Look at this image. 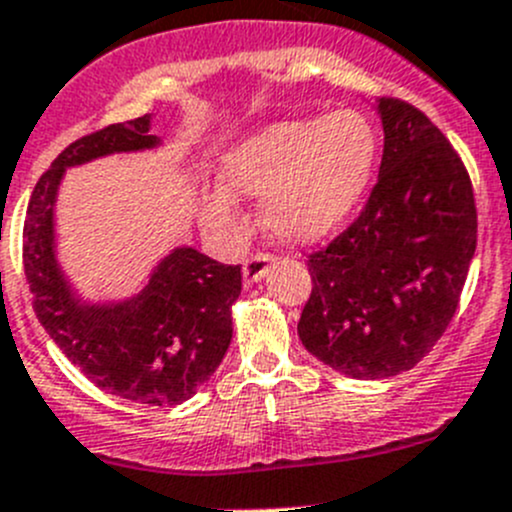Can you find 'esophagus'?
Segmentation results:
<instances>
[{"mask_svg":"<svg viewBox=\"0 0 512 512\" xmlns=\"http://www.w3.org/2000/svg\"><path fill=\"white\" fill-rule=\"evenodd\" d=\"M272 267V257L270 255H255L250 257V260L242 265V280H245V285H255V282L265 280V275L270 272Z\"/></svg>","mask_w":512,"mask_h":512,"instance_id":"1","label":"esophagus"}]
</instances>
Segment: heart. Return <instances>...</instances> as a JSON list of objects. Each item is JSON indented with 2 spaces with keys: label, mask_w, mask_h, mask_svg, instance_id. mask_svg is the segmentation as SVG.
Segmentation results:
<instances>
[{
  "label": "heart",
  "mask_w": 512,
  "mask_h": 512,
  "mask_svg": "<svg viewBox=\"0 0 512 512\" xmlns=\"http://www.w3.org/2000/svg\"><path fill=\"white\" fill-rule=\"evenodd\" d=\"M377 160L375 127L355 109L277 119L222 155L217 187L197 197L202 227L240 235L237 200H262V227L285 245H315L357 210Z\"/></svg>",
  "instance_id": "heart-1"
}]
</instances>
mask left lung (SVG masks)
I'll list each match as a JSON object with an SVG mask.
<instances>
[{"label": "left lung", "mask_w": 512, "mask_h": 512, "mask_svg": "<svg viewBox=\"0 0 512 512\" xmlns=\"http://www.w3.org/2000/svg\"><path fill=\"white\" fill-rule=\"evenodd\" d=\"M385 132L365 212L310 257L312 295L297 322L307 352L355 380L410 370L450 325L475 255L470 177L413 104L377 99Z\"/></svg>", "instance_id": "left-lung-1"}]
</instances>
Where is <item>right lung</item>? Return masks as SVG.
I'll use <instances>...</instances> for the list:
<instances>
[{
  "instance_id": "right-lung-1",
  "label": "right lung",
  "mask_w": 512,
  "mask_h": 512,
  "mask_svg": "<svg viewBox=\"0 0 512 512\" xmlns=\"http://www.w3.org/2000/svg\"><path fill=\"white\" fill-rule=\"evenodd\" d=\"M152 117L109 124L72 142L32 192L24 222V275L39 322L99 390L142 405H180L220 367L232 340L240 265L177 245L132 295L84 300L59 262L57 197L67 170L112 155L157 152Z\"/></svg>"
}]
</instances>
